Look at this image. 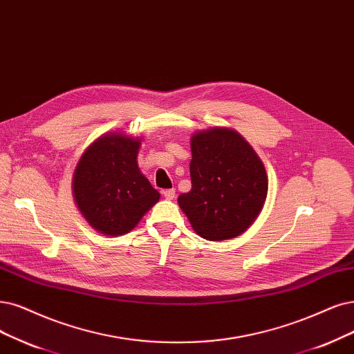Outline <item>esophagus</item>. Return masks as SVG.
<instances>
[{"mask_svg": "<svg viewBox=\"0 0 354 354\" xmlns=\"http://www.w3.org/2000/svg\"><path fill=\"white\" fill-rule=\"evenodd\" d=\"M162 194L166 200H175V197H176L175 189H165Z\"/></svg>", "mask_w": 354, "mask_h": 354, "instance_id": "34e87169", "label": "esophagus"}]
</instances>
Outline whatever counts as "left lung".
Wrapping results in <instances>:
<instances>
[{"label": "left lung", "instance_id": "8db88e82", "mask_svg": "<svg viewBox=\"0 0 354 354\" xmlns=\"http://www.w3.org/2000/svg\"><path fill=\"white\" fill-rule=\"evenodd\" d=\"M189 192L178 204L195 233L207 241L242 234L261 213L268 178L255 150L238 131L213 127L191 137Z\"/></svg>", "mask_w": 354, "mask_h": 354}]
</instances>
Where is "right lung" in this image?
Wrapping results in <instances>:
<instances>
[{"label": "right lung", "instance_id": "right-lung-1", "mask_svg": "<svg viewBox=\"0 0 354 354\" xmlns=\"http://www.w3.org/2000/svg\"><path fill=\"white\" fill-rule=\"evenodd\" d=\"M141 140L108 133L95 140L77 163L73 195L87 223L106 236L133 230L159 201L137 165Z\"/></svg>", "mask_w": 354, "mask_h": 354}]
</instances>
